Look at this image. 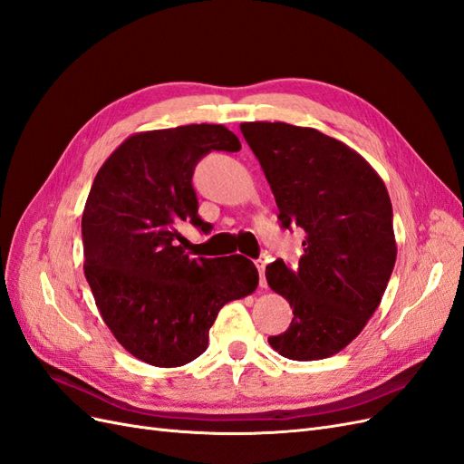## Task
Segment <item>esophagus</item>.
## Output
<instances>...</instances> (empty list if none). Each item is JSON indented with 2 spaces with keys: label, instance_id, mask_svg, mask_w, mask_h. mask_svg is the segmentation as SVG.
Instances as JSON below:
<instances>
[{
  "label": "esophagus",
  "instance_id": "esophagus-1",
  "mask_svg": "<svg viewBox=\"0 0 464 464\" xmlns=\"http://www.w3.org/2000/svg\"><path fill=\"white\" fill-rule=\"evenodd\" d=\"M265 261L263 259H257L256 261V266H257V271H259V286L261 288H266V278H265Z\"/></svg>",
  "mask_w": 464,
  "mask_h": 464
}]
</instances>
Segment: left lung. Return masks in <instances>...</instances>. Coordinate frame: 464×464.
I'll return each mask as SVG.
<instances>
[{"instance_id":"obj_1","label":"left lung","mask_w":464,"mask_h":464,"mask_svg":"<svg viewBox=\"0 0 464 464\" xmlns=\"http://www.w3.org/2000/svg\"><path fill=\"white\" fill-rule=\"evenodd\" d=\"M240 130L273 189L283 228H300L298 266L266 265L292 307L269 344L288 360H323L366 327L395 266L392 207L383 179L356 150L312 128L247 121Z\"/></svg>"}]
</instances>
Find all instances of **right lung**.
<instances>
[{
	"label": "right lung",
	"instance_id": "add662e5",
	"mask_svg": "<svg viewBox=\"0 0 464 464\" xmlns=\"http://www.w3.org/2000/svg\"><path fill=\"white\" fill-rule=\"evenodd\" d=\"M242 145L224 125L135 133L98 170L82 210L85 276L111 334L135 358L178 368L201 356L224 304L259 285L244 256L189 257L181 220L205 234L191 178L210 150Z\"/></svg>",
	"mask_w": 464,
	"mask_h": 464
}]
</instances>
